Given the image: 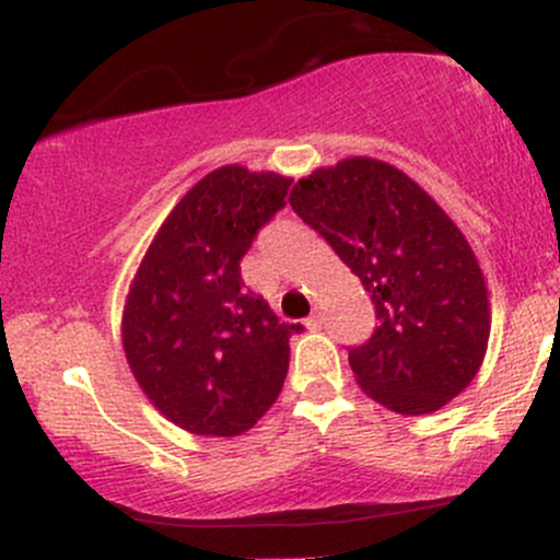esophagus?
Listing matches in <instances>:
<instances>
[{
    "label": "esophagus",
    "mask_w": 560,
    "mask_h": 560,
    "mask_svg": "<svg viewBox=\"0 0 560 560\" xmlns=\"http://www.w3.org/2000/svg\"><path fill=\"white\" fill-rule=\"evenodd\" d=\"M320 324H324V316H320V311H313L311 316H307V320H305V326L311 331H316V329H320Z\"/></svg>",
    "instance_id": "1"
}]
</instances>
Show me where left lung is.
Returning <instances> with one entry per match:
<instances>
[{"label": "left lung", "mask_w": 560, "mask_h": 560, "mask_svg": "<svg viewBox=\"0 0 560 560\" xmlns=\"http://www.w3.org/2000/svg\"><path fill=\"white\" fill-rule=\"evenodd\" d=\"M289 205L331 244L376 305L378 326L350 369L378 405L440 410L477 376L490 300L471 244L395 165L347 158L294 184Z\"/></svg>", "instance_id": "8db88e82"}]
</instances>
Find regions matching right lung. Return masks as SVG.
<instances>
[{
  "label": "right lung",
  "instance_id": "right-lung-1",
  "mask_svg": "<svg viewBox=\"0 0 560 560\" xmlns=\"http://www.w3.org/2000/svg\"><path fill=\"white\" fill-rule=\"evenodd\" d=\"M292 178L223 165L178 199L128 289L120 337L137 384L165 419L202 436L253 429L284 387L289 337L247 292L240 260L287 205Z\"/></svg>",
  "mask_w": 560,
  "mask_h": 560
}]
</instances>
